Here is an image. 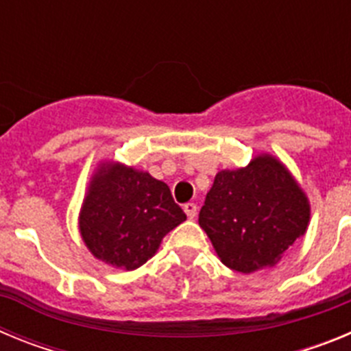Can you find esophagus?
Instances as JSON below:
<instances>
[{"label": "esophagus", "instance_id": "obj_1", "mask_svg": "<svg viewBox=\"0 0 351 351\" xmlns=\"http://www.w3.org/2000/svg\"><path fill=\"white\" fill-rule=\"evenodd\" d=\"M182 209H184V213H186V216H188V218L190 219H193L195 216H197V204H193V202H188V204H184V207H182Z\"/></svg>", "mask_w": 351, "mask_h": 351}]
</instances>
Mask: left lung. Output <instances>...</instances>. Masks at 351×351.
<instances>
[{"mask_svg":"<svg viewBox=\"0 0 351 351\" xmlns=\"http://www.w3.org/2000/svg\"><path fill=\"white\" fill-rule=\"evenodd\" d=\"M311 204L280 158L256 154L214 178L198 225L226 267L243 274L274 267L306 234Z\"/></svg>","mask_w":351,"mask_h":351,"instance_id":"left-lung-1","label":"left lung"}]
</instances>
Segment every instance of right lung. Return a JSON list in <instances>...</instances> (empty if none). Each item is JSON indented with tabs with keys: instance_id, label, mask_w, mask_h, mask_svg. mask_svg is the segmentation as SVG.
<instances>
[{
	"instance_id": "obj_1",
	"label": "right lung",
	"mask_w": 351,
	"mask_h": 351,
	"mask_svg": "<svg viewBox=\"0 0 351 351\" xmlns=\"http://www.w3.org/2000/svg\"><path fill=\"white\" fill-rule=\"evenodd\" d=\"M186 214L170 188L145 170L104 160L96 165L79 213V232L93 256L135 271L156 255Z\"/></svg>"
}]
</instances>
